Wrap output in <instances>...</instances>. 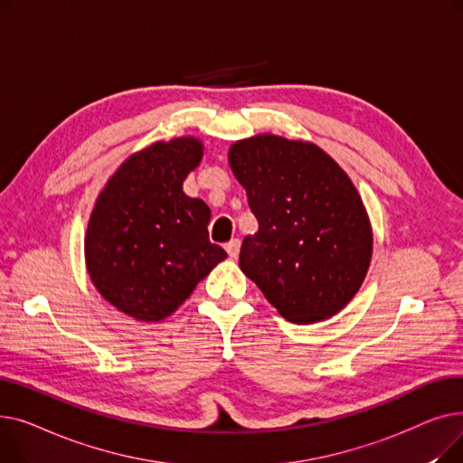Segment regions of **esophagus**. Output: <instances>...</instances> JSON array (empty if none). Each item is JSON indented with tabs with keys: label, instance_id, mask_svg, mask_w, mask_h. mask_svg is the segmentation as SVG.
<instances>
[{
	"label": "esophagus",
	"instance_id": "esophagus-1",
	"mask_svg": "<svg viewBox=\"0 0 463 463\" xmlns=\"http://www.w3.org/2000/svg\"><path fill=\"white\" fill-rule=\"evenodd\" d=\"M225 251L229 253V257L236 259L238 253H240V240H238V238H232L231 241H227V244H225Z\"/></svg>",
	"mask_w": 463,
	"mask_h": 463
}]
</instances>
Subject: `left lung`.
Here are the masks:
<instances>
[{
  "mask_svg": "<svg viewBox=\"0 0 463 463\" xmlns=\"http://www.w3.org/2000/svg\"><path fill=\"white\" fill-rule=\"evenodd\" d=\"M229 163L259 222L241 241V272L290 323L345 307L366 278L372 229L342 166L319 146L276 135L232 144Z\"/></svg>",
  "mask_w": 463,
  "mask_h": 463,
  "instance_id": "obj_1",
  "label": "left lung"
}]
</instances>
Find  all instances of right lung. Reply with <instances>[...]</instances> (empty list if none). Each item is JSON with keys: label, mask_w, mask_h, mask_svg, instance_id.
I'll use <instances>...</instances> for the list:
<instances>
[{"label": "right lung", "mask_w": 463, "mask_h": 463, "mask_svg": "<svg viewBox=\"0 0 463 463\" xmlns=\"http://www.w3.org/2000/svg\"><path fill=\"white\" fill-rule=\"evenodd\" d=\"M203 159L193 137L133 154L95 203L86 264L97 290L138 321L168 317L227 253L208 238L210 208L182 184Z\"/></svg>", "instance_id": "obj_1"}]
</instances>
